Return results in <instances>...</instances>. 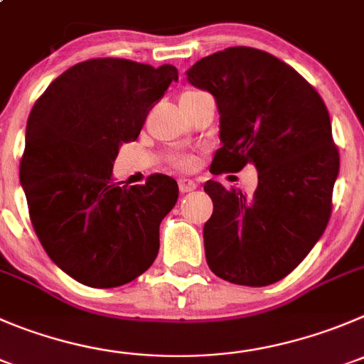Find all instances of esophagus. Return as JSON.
Masks as SVG:
<instances>
[{
  "mask_svg": "<svg viewBox=\"0 0 364 364\" xmlns=\"http://www.w3.org/2000/svg\"><path fill=\"white\" fill-rule=\"evenodd\" d=\"M178 188H180V191L182 193H191V191H195L196 188H198V182H196V180H193V178H180L178 180Z\"/></svg>",
  "mask_w": 364,
  "mask_h": 364,
  "instance_id": "esophagus-1",
  "label": "esophagus"
}]
</instances>
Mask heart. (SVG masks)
Returning a JSON list of instances; mask_svg holds the SVG:
<instances>
[{"mask_svg":"<svg viewBox=\"0 0 364 364\" xmlns=\"http://www.w3.org/2000/svg\"><path fill=\"white\" fill-rule=\"evenodd\" d=\"M202 91H196V89H188V91L182 92V96H180V100H188V98H193V96L200 95ZM173 162H175L176 168L180 169H193L196 164V159L193 157V155H178V157L173 159Z\"/></svg>","mask_w":364,"mask_h":364,"instance_id":"obj_1","label":"heart"}]
</instances>
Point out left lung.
I'll use <instances>...</instances> for the list:
<instances>
[{
	"mask_svg": "<svg viewBox=\"0 0 364 364\" xmlns=\"http://www.w3.org/2000/svg\"><path fill=\"white\" fill-rule=\"evenodd\" d=\"M216 98L220 139L210 173L257 168L254 195L207 180L214 210L203 225L210 272L241 286H268L293 272L332 213L340 151L328 110L291 65L248 46L203 57L188 71Z\"/></svg>",
	"mask_w": 364,
	"mask_h": 364,
	"instance_id": "left-lung-1",
	"label": "left lung"
}]
</instances>
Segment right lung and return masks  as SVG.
I'll return each mask as SVG.
<instances>
[{"instance_id":"right-lung-1","label":"right lung","mask_w":364,"mask_h":364,"mask_svg":"<svg viewBox=\"0 0 364 364\" xmlns=\"http://www.w3.org/2000/svg\"><path fill=\"white\" fill-rule=\"evenodd\" d=\"M176 80L175 65L91 58L55 78L30 112L19 164L30 221L51 261L80 284L123 286L157 257L178 186L162 173L143 186L116 182L112 162Z\"/></svg>"}]
</instances>
